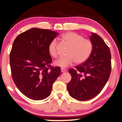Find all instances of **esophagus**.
Masks as SVG:
<instances>
[{"label":"esophagus","instance_id":"obj_1","mask_svg":"<svg viewBox=\"0 0 122 122\" xmlns=\"http://www.w3.org/2000/svg\"><path fill=\"white\" fill-rule=\"evenodd\" d=\"M66 71V70L65 69H64V68H61V72H65Z\"/></svg>","mask_w":122,"mask_h":122}]
</instances>
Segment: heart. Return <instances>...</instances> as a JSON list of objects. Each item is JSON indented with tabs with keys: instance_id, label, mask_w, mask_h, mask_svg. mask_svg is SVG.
<instances>
[{
	"instance_id": "obj_1",
	"label": "heart",
	"mask_w": 122,
	"mask_h": 122,
	"mask_svg": "<svg viewBox=\"0 0 122 122\" xmlns=\"http://www.w3.org/2000/svg\"><path fill=\"white\" fill-rule=\"evenodd\" d=\"M61 38L70 46L67 56L55 61V64L61 67H66L75 62L77 64L84 63L88 59L93 51V44L91 39L84 38L82 35L73 32L63 33ZM57 41L53 39L48 46L49 53L54 58L58 57Z\"/></svg>"
}]
</instances>
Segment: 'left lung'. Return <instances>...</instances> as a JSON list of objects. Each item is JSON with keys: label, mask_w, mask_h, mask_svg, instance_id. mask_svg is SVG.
<instances>
[{"label": "left lung", "mask_w": 122, "mask_h": 122, "mask_svg": "<svg viewBox=\"0 0 122 122\" xmlns=\"http://www.w3.org/2000/svg\"><path fill=\"white\" fill-rule=\"evenodd\" d=\"M90 39L93 44L90 56L75 69L69 70L72 77L67 86L69 95L81 101L90 100L101 92L111 70V56L108 46L96 33H92Z\"/></svg>", "instance_id": "left-lung-1"}]
</instances>
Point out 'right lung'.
<instances>
[{"mask_svg": "<svg viewBox=\"0 0 122 122\" xmlns=\"http://www.w3.org/2000/svg\"><path fill=\"white\" fill-rule=\"evenodd\" d=\"M58 33L33 28L21 33L13 41L10 54L12 77L25 96L42 100L51 94L52 84L61 75L59 66L51 65L50 43Z\"/></svg>", "mask_w": 122, "mask_h": 122, "instance_id": "1", "label": "right lung"}]
</instances>
